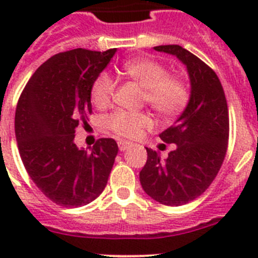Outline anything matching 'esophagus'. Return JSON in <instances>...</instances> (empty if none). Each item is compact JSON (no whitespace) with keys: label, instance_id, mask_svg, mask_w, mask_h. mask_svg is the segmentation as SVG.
Here are the masks:
<instances>
[{"label":"esophagus","instance_id":"esophagus-1","mask_svg":"<svg viewBox=\"0 0 258 258\" xmlns=\"http://www.w3.org/2000/svg\"><path fill=\"white\" fill-rule=\"evenodd\" d=\"M117 143H118V149H120V151H125V150H127L132 146V143L127 142V141H118Z\"/></svg>","mask_w":258,"mask_h":258}]
</instances>
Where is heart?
<instances>
[{
	"label": "heart",
	"mask_w": 258,
	"mask_h": 258,
	"mask_svg": "<svg viewBox=\"0 0 258 258\" xmlns=\"http://www.w3.org/2000/svg\"><path fill=\"white\" fill-rule=\"evenodd\" d=\"M120 74L136 81L143 88L142 101L161 116L181 113L191 98L190 85L179 76L168 74L160 61L147 58H137L125 61ZM115 84L107 74H101L93 81L90 99L98 108L107 107L112 99ZM109 131L125 138H137L152 126V118L147 112L116 111L107 117Z\"/></svg>",
	"instance_id": "heart-1"
}]
</instances>
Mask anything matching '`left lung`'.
<instances>
[{
	"instance_id": "left-lung-1",
	"label": "left lung",
	"mask_w": 258,
	"mask_h": 258,
	"mask_svg": "<svg viewBox=\"0 0 258 258\" xmlns=\"http://www.w3.org/2000/svg\"><path fill=\"white\" fill-rule=\"evenodd\" d=\"M175 55L187 67L191 98L179 118L160 134L175 149L161 160L147 150L140 173L145 192L164 206L178 207L200 197L220 172L229 145V108L221 81L213 70L179 45L154 47Z\"/></svg>"
}]
</instances>
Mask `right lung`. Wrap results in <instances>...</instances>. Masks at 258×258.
I'll return each mask as SVG.
<instances>
[{
	"label": "right lung",
	"mask_w": 258,
	"mask_h": 258,
	"mask_svg": "<svg viewBox=\"0 0 258 258\" xmlns=\"http://www.w3.org/2000/svg\"><path fill=\"white\" fill-rule=\"evenodd\" d=\"M116 49H74L47 59L23 89L15 111L20 157L36 186L51 202L76 208L106 187L117 155L112 138H99L90 151L75 145L79 124L92 115L90 88Z\"/></svg>",
	"instance_id": "1"
}]
</instances>
